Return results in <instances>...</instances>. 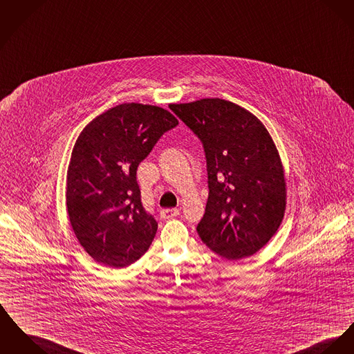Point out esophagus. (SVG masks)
Returning a JSON list of instances; mask_svg holds the SVG:
<instances>
[{"label": "esophagus", "instance_id": "esophagus-1", "mask_svg": "<svg viewBox=\"0 0 354 354\" xmlns=\"http://www.w3.org/2000/svg\"><path fill=\"white\" fill-rule=\"evenodd\" d=\"M180 214V211L177 209V208H171V209H162L161 212H160V216H161V218H173V217H176V216H178Z\"/></svg>", "mask_w": 354, "mask_h": 354}]
</instances>
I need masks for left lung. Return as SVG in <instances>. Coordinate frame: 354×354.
<instances>
[{
  "label": "left lung",
  "instance_id": "1",
  "mask_svg": "<svg viewBox=\"0 0 354 354\" xmlns=\"http://www.w3.org/2000/svg\"><path fill=\"white\" fill-rule=\"evenodd\" d=\"M170 109L205 151L209 196L197 225L201 240L224 259L257 254L286 211L284 169L270 133L252 113L220 97Z\"/></svg>",
  "mask_w": 354,
  "mask_h": 354
}]
</instances>
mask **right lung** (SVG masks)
I'll use <instances>...</instances> for the list:
<instances>
[{"label": "right lung", "instance_id": "right-lung-1", "mask_svg": "<svg viewBox=\"0 0 354 354\" xmlns=\"http://www.w3.org/2000/svg\"><path fill=\"white\" fill-rule=\"evenodd\" d=\"M177 124L162 107L122 103L79 134L67 170V212L76 239L95 261L120 268L149 250L158 224L142 207L137 167Z\"/></svg>", "mask_w": 354, "mask_h": 354}]
</instances>
